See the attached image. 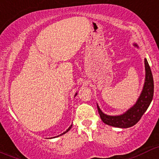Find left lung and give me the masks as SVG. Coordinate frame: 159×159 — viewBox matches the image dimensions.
<instances>
[{"label":"left lung","mask_w":159,"mask_h":159,"mask_svg":"<svg viewBox=\"0 0 159 159\" xmlns=\"http://www.w3.org/2000/svg\"><path fill=\"white\" fill-rule=\"evenodd\" d=\"M134 46L138 48V45L135 43L134 44ZM144 67H145V80H144L142 91L136 103L130 109L120 115H107L100 110V107L97 103L99 114L103 123L115 128H128L134 126L139 121L143 114L148 108L154 95L153 76L147 59H144Z\"/></svg>","instance_id":"8db88e82"}]
</instances>
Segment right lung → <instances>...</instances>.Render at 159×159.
<instances>
[{
  "label": "right lung",
  "instance_id": "add662e5",
  "mask_svg": "<svg viewBox=\"0 0 159 159\" xmlns=\"http://www.w3.org/2000/svg\"><path fill=\"white\" fill-rule=\"evenodd\" d=\"M76 95H77V93H76V94H75V97H76ZM72 126H73V125H70V128H68V129H67V130H66V131H65V132H63V133H62V134H60V135H62V134H66V132H68V131H70V129H71ZM60 135H58V136H56V137H59V136H60ZM56 137H53V138H56Z\"/></svg>",
  "mask_w": 159,
  "mask_h": 159
}]
</instances>
